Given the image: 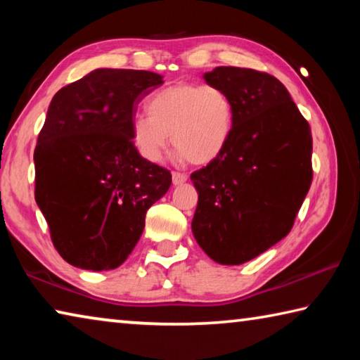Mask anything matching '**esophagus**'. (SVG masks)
I'll return each mask as SVG.
<instances>
[{
  "mask_svg": "<svg viewBox=\"0 0 360 360\" xmlns=\"http://www.w3.org/2000/svg\"><path fill=\"white\" fill-rule=\"evenodd\" d=\"M172 179H173V184H174V186H181V184H184V182L187 181V174L173 172Z\"/></svg>",
  "mask_w": 360,
  "mask_h": 360,
  "instance_id": "1",
  "label": "esophagus"
}]
</instances>
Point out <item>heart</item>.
Wrapping results in <instances>:
<instances>
[{"label":"heart","mask_w":360,"mask_h":360,"mask_svg":"<svg viewBox=\"0 0 360 360\" xmlns=\"http://www.w3.org/2000/svg\"><path fill=\"white\" fill-rule=\"evenodd\" d=\"M146 111L131 119L130 135L148 162L160 160L172 135L179 158L205 165L222 154L233 133V103L212 84L168 85L150 96Z\"/></svg>","instance_id":"b5f03b06"}]
</instances>
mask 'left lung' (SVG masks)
<instances>
[{"label": "left lung", "instance_id": "left-lung-1", "mask_svg": "<svg viewBox=\"0 0 360 360\" xmlns=\"http://www.w3.org/2000/svg\"><path fill=\"white\" fill-rule=\"evenodd\" d=\"M206 84L235 109L222 154L192 173L198 205L192 233L221 265L252 260L289 233L313 179V138L288 89L266 72L219 66Z\"/></svg>", "mask_w": 360, "mask_h": 360}]
</instances>
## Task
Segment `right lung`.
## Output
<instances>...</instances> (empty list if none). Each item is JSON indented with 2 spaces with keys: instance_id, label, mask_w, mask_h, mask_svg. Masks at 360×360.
Here are the masks:
<instances>
[{
  "instance_id": "1",
  "label": "right lung",
  "mask_w": 360,
  "mask_h": 360,
  "mask_svg": "<svg viewBox=\"0 0 360 360\" xmlns=\"http://www.w3.org/2000/svg\"><path fill=\"white\" fill-rule=\"evenodd\" d=\"M160 84L157 72L98 68L49 105L34 149V198L72 266L124 264L146 212L172 186L168 169L139 155L130 135L135 105Z\"/></svg>"
}]
</instances>
